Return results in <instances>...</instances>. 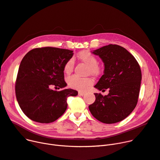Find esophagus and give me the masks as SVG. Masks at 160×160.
I'll return each instance as SVG.
<instances>
[{"mask_svg": "<svg viewBox=\"0 0 160 160\" xmlns=\"http://www.w3.org/2000/svg\"><path fill=\"white\" fill-rule=\"evenodd\" d=\"M85 94L84 92H82V91H79L78 92V95L79 96H83Z\"/></svg>", "mask_w": 160, "mask_h": 160, "instance_id": "esophagus-1", "label": "esophagus"}]
</instances>
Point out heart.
Wrapping results in <instances>:
<instances>
[{"mask_svg":"<svg viewBox=\"0 0 160 160\" xmlns=\"http://www.w3.org/2000/svg\"><path fill=\"white\" fill-rule=\"evenodd\" d=\"M78 59L88 66V73L92 76L97 77L102 73V68L98 64V58L88 51H83L78 54ZM74 62L72 59L69 60L63 67V71L66 74H69L73 69ZM68 86L72 89L79 91L87 89L92 84V80L90 78H80L73 75L68 78Z\"/></svg>","mask_w":160,"mask_h":160,"instance_id":"1","label":"heart"}]
</instances>
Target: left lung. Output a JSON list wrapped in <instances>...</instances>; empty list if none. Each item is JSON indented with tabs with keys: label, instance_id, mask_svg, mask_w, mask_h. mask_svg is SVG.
I'll return each mask as SVG.
<instances>
[{
	"label": "left lung",
	"instance_id": "left-lung-1",
	"mask_svg": "<svg viewBox=\"0 0 160 160\" xmlns=\"http://www.w3.org/2000/svg\"><path fill=\"white\" fill-rule=\"evenodd\" d=\"M104 63L103 74L94 88L109 89L103 96L94 93L95 102L89 109L96 119L104 123H114L127 118L138 103L142 80L140 65L124 48L109 44L92 52Z\"/></svg>",
	"mask_w": 160,
	"mask_h": 160
}]
</instances>
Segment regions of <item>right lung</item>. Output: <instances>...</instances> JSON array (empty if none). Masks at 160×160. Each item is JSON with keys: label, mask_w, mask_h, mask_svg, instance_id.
Listing matches in <instances>:
<instances>
[{"label": "right lung", "mask_w": 160, "mask_h": 160, "mask_svg": "<svg viewBox=\"0 0 160 160\" xmlns=\"http://www.w3.org/2000/svg\"><path fill=\"white\" fill-rule=\"evenodd\" d=\"M73 51L44 47L29 51L18 68L15 83L16 98L20 109L31 120L42 123L55 122L65 112L67 98L78 92L71 89L60 91L50 87L63 88V67Z\"/></svg>", "instance_id": "add662e5"}]
</instances>
